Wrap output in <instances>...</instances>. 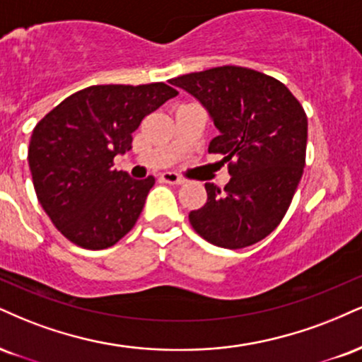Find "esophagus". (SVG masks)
Segmentation results:
<instances>
[{
	"mask_svg": "<svg viewBox=\"0 0 362 362\" xmlns=\"http://www.w3.org/2000/svg\"><path fill=\"white\" fill-rule=\"evenodd\" d=\"M160 180L162 182H167V184H172V185H182L184 184V178H182L180 175H177V173L173 172H165L160 175Z\"/></svg>",
	"mask_w": 362,
	"mask_h": 362,
	"instance_id": "1",
	"label": "esophagus"
}]
</instances>
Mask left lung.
Listing matches in <instances>:
<instances>
[{"instance_id":"obj_1","label":"left lung","mask_w":362,"mask_h":362,"mask_svg":"<svg viewBox=\"0 0 362 362\" xmlns=\"http://www.w3.org/2000/svg\"><path fill=\"white\" fill-rule=\"evenodd\" d=\"M206 107L219 134L209 153L224 155L230 180L206 184L207 202L189 214L199 236L226 250L267 238L297 190L307 150V115L288 87L267 74L223 65L170 79Z\"/></svg>"}]
</instances>
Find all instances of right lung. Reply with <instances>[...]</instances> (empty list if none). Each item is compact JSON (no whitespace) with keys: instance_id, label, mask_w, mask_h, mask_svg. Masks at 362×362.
Returning <instances> with one entry per match:
<instances>
[{"instance_id":"obj_1","label":"right lung","mask_w":362,"mask_h":362,"mask_svg":"<svg viewBox=\"0 0 362 362\" xmlns=\"http://www.w3.org/2000/svg\"><path fill=\"white\" fill-rule=\"evenodd\" d=\"M177 94L163 82L90 86L35 126L28 146L35 192L74 245L104 250L136 224L155 178L134 180L112 160L132 150L143 117Z\"/></svg>"}]
</instances>
